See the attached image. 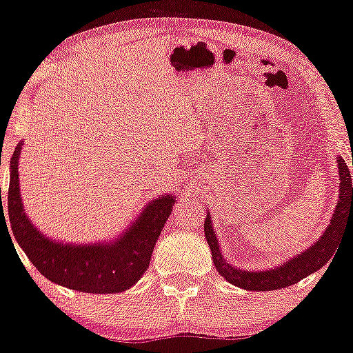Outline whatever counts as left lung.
I'll return each instance as SVG.
<instances>
[{
	"label": "left lung",
	"instance_id": "8db88e82",
	"mask_svg": "<svg viewBox=\"0 0 353 353\" xmlns=\"http://www.w3.org/2000/svg\"><path fill=\"white\" fill-rule=\"evenodd\" d=\"M339 174H340V194L339 204L335 208L334 217H332L329 228H327L323 236L309 247L305 252L295 255L294 259L287 261L281 267H275L270 270H261V272H249V270H241L237 267L229 265L225 259L222 257L221 249H219L217 239L214 236V228L210 216L204 221V232L208 244L212 250V261L216 265L217 272L225 279V281L234 283L245 290H279L283 287H289L292 283H297L303 277L310 275L320 267H323L327 262L334 257L337 252V245L340 237H342L343 229H345V221L348 217L353 219V188H352V176L348 171V165L342 157L337 159ZM353 165V161H352Z\"/></svg>",
	"mask_w": 353,
	"mask_h": 353
}]
</instances>
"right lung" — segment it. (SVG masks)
Returning <instances> with one entry per match:
<instances>
[{"label":"right lung","instance_id":"add662e5","mask_svg":"<svg viewBox=\"0 0 353 353\" xmlns=\"http://www.w3.org/2000/svg\"><path fill=\"white\" fill-rule=\"evenodd\" d=\"M19 152L21 144L11 157L8 216L16 241L36 269L51 282L79 292L114 294L134 285L149 267L156 241L171 216L174 196L149 202L132 228L112 244H59L44 237L24 214L18 181ZM1 216L5 217L3 201Z\"/></svg>","mask_w":353,"mask_h":353}]
</instances>
